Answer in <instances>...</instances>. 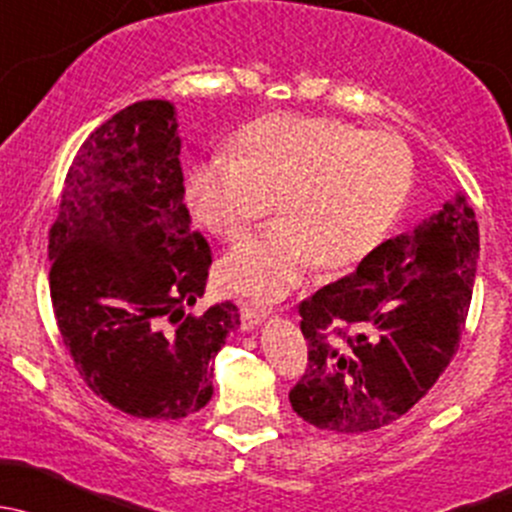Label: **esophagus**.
I'll return each mask as SVG.
<instances>
[{
	"label": "esophagus",
	"mask_w": 512,
	"mask_h": 512,
	"mask_svg": "<svg viewBox=\"0 0 512 512\" xmlns=\"http://www.w3.org/2000/svg\"><path fill=\"white\" fill-rule=\"evenodd\" d=\"M263 320H266V313H263V310L241 303V328H244L246 333H249V330H256Z\"/></svg>",
	"instance_id": "esophagus-1"
}]
</instances>
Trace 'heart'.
<instances>
[{
	"label": "heart",
	"instance_id": "1",
	"mask_svg": "<svg viewBox=\"0 0 512 512\" xmlns=\"http://www.w3.org/2000/svg\"><path fill=\"white\" fill-rule=\"evenodd\" d=\"M241 155L207 157L189 175L197 219L239 239L273 209L283 221L241 241L221 263L234 293L271 305L318 263L345 268L370 256L402 212L414 179L397 135L365 133L318 115H271L239 135Z\"/></svg>",
	"mask_w": 512,
	"mask_h": 512
}]
</instances>
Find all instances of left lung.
I'll return each instance as SVG.
<instances>
[{"label": "left lung", "mask_w": 512, "mask_h": 512, "mask_svg": "<svg viewBox=\"0 0 512 512\" xmlns=\"http://www.w3.org/2000/svg\"><path fill=\"white\" fill-rule=\"evenodd\" d=\"M476 266V214L456 192L379 244L352 276L303 300L308 367L288 394L293 412L340 434L407 414L456 355Z\"/></svg>", "instance_id": "8db88e82"}]
</instances>
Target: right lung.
Here are the masks:
<instances>
[{
  "label": "right lung",
  "mask_w": 512,
  "mask_h": 512,
  "mask_svg": "<svg viewBox=\"0 0 512 512\" xmlns=\"http://www.w3.org/2000/svg\"><path fill=\"white\" fill-rule=\"evenodd\" d=\"M170 100H140L81 145L49 234L51 303L83 382L138 419L207 407L214 357L241 325L231 300L187 313L212 254L192 231Z\"/></svg>",
  "instance_id": "1"
}]
</instances>
